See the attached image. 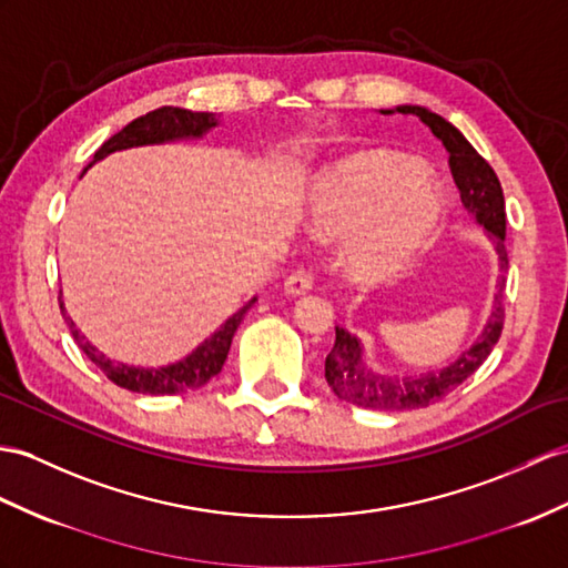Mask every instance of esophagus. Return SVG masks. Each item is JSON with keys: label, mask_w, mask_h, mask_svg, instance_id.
<instances>
[{"label": "esophagus", "mask_w": 568, "mask_h": 568, "mask_svg": "<svg viewBox=\"0 0 568 568\" xmlns=\"http://www.w3.org/2000/svg\"><path fill=\"white\" fill-rule=\"evenodd\" d=\"M284 288L288 294H306L313 288V274L311 272H292L286 276Z\"/></svg>", "instance_id": "1"}]
</instances>
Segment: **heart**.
Here are the masks:
<instances>
[{
    "label": "heart",
    "instance_id": "heart-1",
    "mask_svg": "<svg viewBox=\"0 0 568 568\" xmlns=\"http://www.w3.org/2000/svg\"><path fill=\"white\" fill-rule=\"evenodd\" d=\"M422 163L397 151H364L332 165L311 187L306 221L315 236L352 243V270L362 280L399 270L434 236L444 197L422 175Z\"/></svg>",
    "mask_w": 568,
    "mask_h": 568
}]
</instances>
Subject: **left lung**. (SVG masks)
<instances>
[{
	"instance_id": "1",
	"label": "left lung",
	"mask_w": 568,
	"mask_h": 568,
	"mask_svg": "<svg viewBox=\"0 0 568 568\" xmlns=\"http://www.w3.org/2000/svg\"><path fill=\"white\" fill-rule=\"evenodd\" d=\"M393 113V110H385ZM395 113L417 115L428 130H432L448 151V163L455 185L460 190V200L469 212L475 214L479 224L487 229L496 239V251L501 257V267H508L506 253V202L499 178H496L491 165L484 161L475 146L453 128L448 120L432 113V110L419 105H403L395 108ZM496 294V306L484 327L481 337L475 342L473 349H467L458 362H453L444 371L426 373V376H409V378H385L371 373L362 362V347L358 339L349 335L344 327H335V347L325 358V381L332 390L352 405L383 409V412H399V409H419L428 407L450 395L458 385H463L473 373L487 362V356L496 347L501 337L506 308H504V282L499 284Z\"/></svg>"
}]
</instances>
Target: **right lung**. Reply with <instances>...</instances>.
<instances>
[{
	"label": "right lung",
	"mask_w": 568,
	"mask_h": 568,
	"mask_svg": "<svg viewBox=\"0 0 568 568\" xmlns=\"http://www.w3.org/2000/svg\"><path fill=\"white\" fill-rule=\"evenodd\" d=\"M214 124H216L214 113H202V110H187L178 105H163V108L151 110V113L142 118L132 120L130 124H124L118 134H113L108 142L101 144V149L95 151L93 159L99 161L105 154H110V151H118V149L169 142V140H178V136H200L202 132L212 130ZM253 303L255 298L247 303V306H243L236 315H231L210 339H204V344H200V347L187 358H183V362L165 368H134V366L110 362V358H105L101 352H95L91 347L87 337L81 335L77 325L72 323V317H67L62 301H60V311L69 329H72L74 342L84 349V354L91 358V362L105 373V378L110 383H115L118 388L142 393V395H175L185 390H197L216 376L229 356L231 339L236 335L243 315L253 306Z\"/></svg>",
	"instance_id": "obj_1"
}]
</instances>
